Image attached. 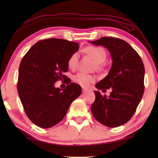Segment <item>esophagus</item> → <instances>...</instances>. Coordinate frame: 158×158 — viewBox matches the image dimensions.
I'll return each mask as SVG.
<instances>
[{"mask_svg": "<svg viewBox=\"0 0 158 158\" xmlns=\"http://www.w3.org/2000/svg\"><path fill=\"white\" fill-rule=\"evenodd\" d=\"M88 90V89H87V88H82V92L83 93H85V92H87Z\"/></svg>", "mask_w": 158, "mask_h": 158, "instance_id": "obj_1", "label": "esophagus"}]
</instances>
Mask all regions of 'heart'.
I'll use <instances>...</instances> for the list:
<instances>
[{"instance_id":"obj_1","label":"heart","mask_w":158,"mask_h":158,"mask_svg":"<svg viewBox=\"0 0 158 158\" xmlns=\"http://www.w3.org/2000/svg\"><path fill=\"white\" fill-rule=\"evenodd\" d=\"M85 51L87 54L91 56L98 64H102L106 61L107 57L106 52L101 47L90 46L85 48ZM77 63L78 54L77 52H75V53L72 54L70 57L69 58L68 61V68L70 69L76 68V67L77 66ZM96 79H97V78H96L95 76L82 73V72H79L73 77L74 81L82 87H88L91 83L94 82Z\"/></svg>"}]
</instances>
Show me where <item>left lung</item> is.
Listing matches in <instances>:
<instances>
[{
    "label": "left lung",
    "mask_w": 158,
    "mask_h": 158,
    "mask_svg": "<svg viewBox=\"0 0 158 158\" xmlns=\"http://www.w3.org/2000/svg\"><path fill=\"white\" fill-rule=\"evenodd\" d=\"M109 50L112 66L108 75L96 85L99 90L111 88L109 97L94 91L92 114L98 122L114 128L126 123L135 113L144 93L145 68L140 56L126 41L102 37L91 41Z\"/></svg>",
    "instance_id": "1"
}]
</instances>
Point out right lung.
Returning a JSON list of instances; mask_svg holds the SVG:
<instances>
[{
	"instance_id": "add662e5",
	"label": "right lung",
	"mask_w": 158,
	"mask_h": 158,
	"mask_svg": "<svg viewBox=\"0 0 158 158\" xmlns=\"http://www.w3.org/2000/svg\"><path fill=\"white\" fill-rule=\"evenodd\" d=\"M79 44L60 39L38 41L20 63L17 89L28 118L43 128L62 120L70 104L81 94L80 85L70 83L63 75L68 61L79 50ZM67 79L64 89L54 87L56 81Z\"/></svg>"
}]
</instances>
